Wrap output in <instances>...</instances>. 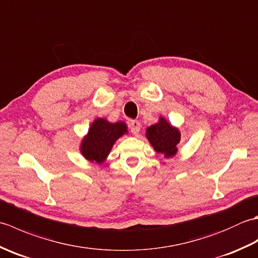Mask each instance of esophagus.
I'll list each match as a JSON object with an SVG mask.
<instances>
[{
    "label": "esophagus",
    "instance_id": "1",
    "mask_svg": "<svg viewBox=\"0 0 258 258\" xmlns=\"http://www.w3.org/2000/svg\"><path fill=\"white\" fill-rule=\"evenodd\" d=\"M141 127H142V125H141V123L139 122V120H136V119L131 120L130 128H131V132H132V134L138 135L140 133Z\"/></svg>",
    "mask_w": 258,
    "mask_h": 258
}]
</instances>
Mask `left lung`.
Instances as JSON below:
<instances>
[{
  "instance_id": "left-lung-1",
  "label": "left lung",
  "mask_w": 258,
  "mask_h": 258,
  "mask_svg": "<svg viewBox=\"0 0 258 258\" xmlns=\"http://www.w3.org/2000/svg\"><path fill=\"white\" fill-rule=\"evenodd\" d=\"M146 138L157 153L165 157H172L177 153V145L180 141V133L177 128L169 125L165 118L146 130Z\"/></svg>"
}]
</instances>
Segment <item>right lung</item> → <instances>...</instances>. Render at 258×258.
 Masks as SVG:
<instances>
[{
  "label": "right lung",
  "instance_id": "add662e5",
  "mask_svg": "<svg viewBox=\"0 0 258 258\" xmlns=\"http://www.w3.org/2000/svg\"><path fill=\"white\" fill-rule=\"evenodd\" d=\"M125 133H127V126L124 122L109 123L104 118H97L82 142V154L86 160L101 164L105 161L116 140Z\"/></svg>",
  "mask_w": 258,
  "mask_h": 258
}]
</instances>
